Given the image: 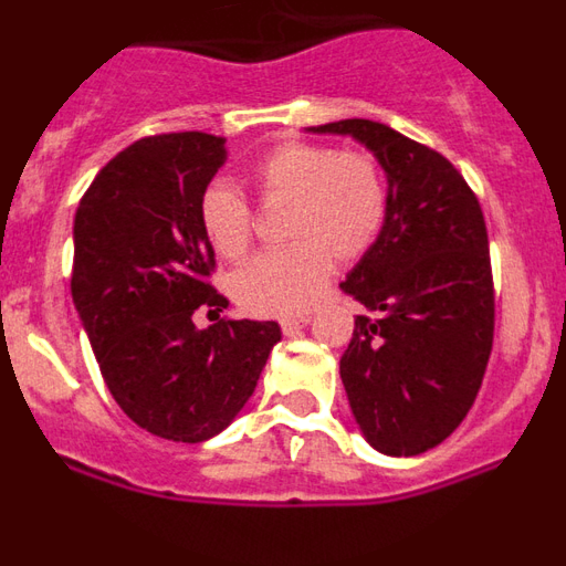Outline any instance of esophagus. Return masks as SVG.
<instances>
[{"mask_svg":"<svg viewBox=\"0 0 566 566\" xmlns=\"http://www.w3.org/2000/svg\"><path fill=\"white\" fill-rule=\"evenodd\" d=\"M308 314H297V317H283L280 319V328H283V334H294L300 332L303 326H308Z\"/></svg>","mask_w":566,"mask_h":566,"instance_id":"1","label":"esophagus"}]
</instances>
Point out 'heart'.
<instances>
[{
  "label": "heart",
  "instance_id": "1",
  "mask_svg": "<svg viewBox=\"0 0 566 566\" xmlns=\"http://www.w3.org/2000/svg\"><path fill=\"white\" fill-rule=\"evenodd\" d=\"M260 207L283 209L292 247L260 254L229 277L243 312L258 317L306 312L326 289L332 260L352 266L371 252L388 218V175L377 155L332 144L292 142L269 149L249 169ZM198 223L227 260L252 249L258 218L238 189L212 181L198 198Z\"/></svg>",
  "mask_w": 566,
  "mask_h": 566
}]
</instances>
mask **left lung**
Listing matches in <instances>:
<instances>
[{
	"mask_svg": "<svg viewBox=\"0 0 566 566\" xmlns=\"http://www.w3.org/2000/svg\"><path fill=\"white\" fill-rule=\"evenodd\" d=\"M314 133L354 135L388 172V218L339 283L365 314L339 377L365 439L417 457L457 431L493 352L496 292L476 192L442 153L368 118Z\"/></svg>",
	"mask_w": 566,
	"mask_h": 566,
	"instance_id": "left-lung-1",
	"label": "left lung"
}]
</instances>
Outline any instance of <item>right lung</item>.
Listing matches in <instances>:
<instances>
[{
	"mask_svg": "<svg viewBox=\"0 0 566 566\" xmlns=\"http://www.w3.org/2000/svg\"><path fill=\"white\" fill-rule=\"evenodd\" d=\"M209 133L147 135L90 184L73 227L70 292L109 394L138 428L172 442L221 433L252 397L274 319L193 326L229 306L198 198L223 164Z\"/></svg>",
	"mask_w": 566,
	"mask_h": 566,
	"instance_id": "obj_1",
	"label": "right lung"
}]
</instances>
